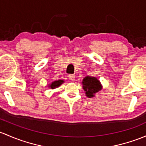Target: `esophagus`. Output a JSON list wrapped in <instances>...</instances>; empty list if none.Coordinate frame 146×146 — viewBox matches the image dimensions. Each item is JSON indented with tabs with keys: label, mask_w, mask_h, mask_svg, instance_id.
Here are the masks:
<instances>
[{
	"label": "esophagus",
	"mask_w": 146,
	"mask_h": 146,
	"mask_svg": "<svg viewBox=\"0 0 146 146\" xmlns=\"http://www.w3.org/2000/svg\"><path fill=\"white\" fill-rule=\"evenodd\" d=\"M68 78H69V80H71V81L75 80V76H74V75H69Z\"/></svg>",
	"instance_id": "obj_1"
}]
</instances>
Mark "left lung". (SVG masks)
<instances>
[{
  "label": "left lung",
  "instance_id": "8db88e82",
  "mask_svg": "<svg viewBox=\"0 0 146 146\" xmlns=\"http://www.w3.org/2000/svg\"><path fill=\"white\" fill-rule=\"evenodd\" d=\"M82 88L88 98L94 97L95 94L100 92L103 88L101 82L96 78L86 76L82 81Z\"/></svg>",
  "mask_w": 146,
  "mask_h": 146
}]
</instances>
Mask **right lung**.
Returning a JSON list of instances; mask_svg holds the SVG:
<instances>
[{
	"label": "right lung",
	"instance_id": "obj_1",
	"mask_svg": "<svg viewBox=\"0 0 146 146\" xmlns=\"http://www.w3.org/2000/svg\"><path fill=\"white\" fill-rule=\"evenodd\" d=\"M64 82V80H58L53 81L51 84L48 85V87L49 88L54 90V89L59 87V86H60L61 85H62Z\"/></svg>",
	"mask_w": 146,
	"mask_h": 146
}]
</instances>
